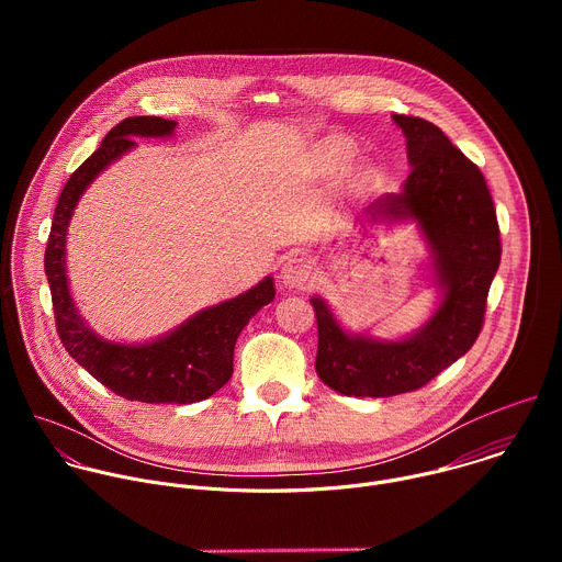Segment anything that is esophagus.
I'll return each instance as SVG.
<instances>
[{"instance_id": "esophagus-1", "label": "esophagus", "mask_w": 562, "mask_h": 562, "mask_svg": "<svg viewBox=\"0 0 562 562\" xmlns=\"http://www.w3.org/2000/svg\"><path fill=\"white\" fill-rule=\"evenodd\" d=\"M308 278H311V262H308L306 258L293 256V258L284 260L282 271H280V280H282L286 286L300 289V286H304V284L308 282Z\"/></svg>"}]
</instances>
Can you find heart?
I'll list each match as a JSON object with an SVG mask.
<instances>
[{
  "instance_id": "1",
  "label": "heart",
  "mask_w": 562,
  "mask_h": 562,
  "mask_svg": "<svg viewBox=\"0 0 562 562\" xmlns=\"http://www.w3.org/2000/svg\"><path fill=\"white\" fill-rule=\"evenodd\" d=\"M336 153H345V146H342V144H340V146H338V148H336Z\"/></svg>"
}]
</instances>
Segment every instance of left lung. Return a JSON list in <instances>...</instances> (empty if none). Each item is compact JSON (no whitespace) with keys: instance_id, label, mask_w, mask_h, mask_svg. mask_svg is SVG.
Returning <instances> with one entry per match:
<instances>
[{"instance_id":"8db88e82","label":"left lung","mask_w":562,"mask_h":562,"mask_svg":"<svg viewBox=\"0 0 562 562\" xmlns=\"http://www.w3.org/2000/svg\"><path fill=\"white\" fill-rule=\"evenodd\" d=\"M393 120L407 135L412 173L403 193L380 198L371 215L412 217L420 224L445 297L429 325L400 342L347 336L329 306L311 297L317 317L315 371L345 395L389 397L416 391L464 356L483 331L503 254L485 176L436 124L412 115Z\"/></svg>"}]
</instances>
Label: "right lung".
<instances>
[{"label": "right lung", "mask_w": 562, "mask_h": 562, "mask_svg": "<svg viewBox=\"0 0 562 562\" xmlns=\"http://www.w3.org/2000/svg\"><path fill=\"white\" fill-rule=\"evenodd\" d=\"M176 124L142 115L113 126L100 148L64 184L44 254L55 327L68 356L113 393L150 405H189L222 389L233 375V349L239 331L276 297L273 278H267L247 293L193 315L173 334L139 347L98 338L77 315L66 282L64 243L79 195L104 167L135 146L133 135H171Z\"/></svg>", "instance_id": "add662e5"}]
</instances>
